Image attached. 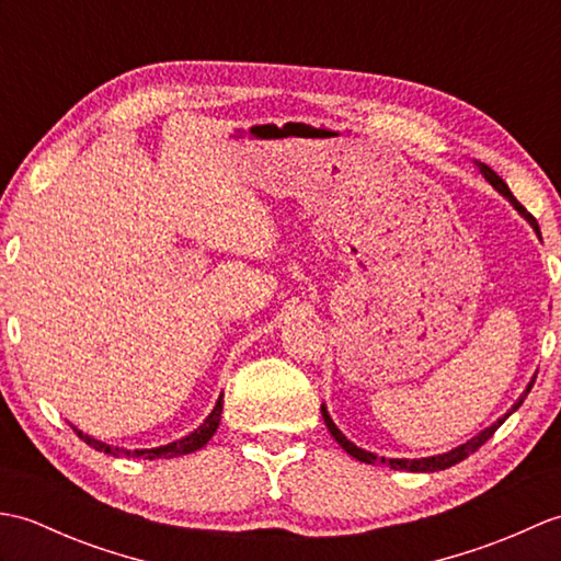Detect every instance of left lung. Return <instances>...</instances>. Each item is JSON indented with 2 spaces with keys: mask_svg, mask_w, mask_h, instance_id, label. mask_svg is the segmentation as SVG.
<instances>
[{
  "mask_svg": "<svg viewBox=\"0 0 561 561\" xmlns=\"http://www.w3.org/2000/svg\"><path fill=\"white\" fill-rule=\"evenodd\" d=\"M478 165H480V171H482V175L486 178V181H490V183H492V185H494V187L499 190V193H502L504 197H508L511 205H514V207H516V209L523 214V217H526V219L530 221V226H533V229H535V233L540 236V226H538V221H535L533 214H530L526 207H523L520 202H518L514 195H511V190H508V185L502 181V178H499V175H496V173H494V171H492L490 165H486V163H478ZM533 383H535V376H533V380H530V383H528L526 392H523V396L516 400L514 408H511V412H516V410L520 408L523 400H526V396H528V392H530ZM320 412H323V420H325L328 432H330L332 436H335L337 444H340L344 450H347L352 458L362 460V462H368V465H374V462H386V465H390L392 470H408V472H436V470H446V468H450V465H456V462L465 460V458L470 456V453H474V450H478L480 446H484L486 440H490V438L494 436L496 428L506 422V416L511 414V412H506V414L502 416V420H496L492 426H486L484 432H480L478 436H472V438L468 440V444H462V446H458V448H453V450L444 453V456H432V458H414V460H410V458H378V456H374V453H368V450H364V448H359V446H354L352 440H350L347 436H344V434L340 432V428L335 426V422L330 420V414H328V410H325V404H323V408H320Z\"/></svg>",
  "mask_w": 561,
  "mask_h": 561,
  "instance_id": "obj_1",
  "label": "left lung"
}]
</instances>
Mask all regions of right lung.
Instances as JSON below:
<instances>
[{"instance_id": "add662e5", "label": "right lung", "mask_w": 561, "mask_h": 561, "mask_svg": "<svg viewBox=\"0 0 561 561\" xmlns=\"http://www.w3.org/2000/svg\"><path fill=\"white\" fill-rule=\"evenodd\" d=\"M221 412H224V396H219L217 404H214V410L209 412V416L205 422H202L193 434H187L185 438L181 440H173V444L169 446H159V448H145V450H125V448H117V446H108L103 444V440H96L91 438L87 434H81L79 428H75V432L79 434L81 440H87V444L91 448H96L101 453H108V456H127V458H145V460H157V458H178V456H187V453H195L199 450L202 446L207 444V440L214 436V432L219 428V422H221Z\"/></svg>"}]
</instances>
